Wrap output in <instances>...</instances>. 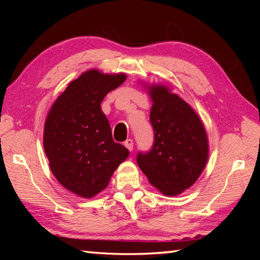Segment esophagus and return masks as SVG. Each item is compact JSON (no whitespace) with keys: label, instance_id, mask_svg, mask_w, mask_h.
Instances as JSON below:
<instances>
[{"label":"esophagus","instance_id":"34e87169","mask_svg":"<svg viewBox=\"0 0 260 260\" xmlns=\"http://www.w3.org/2000/svg\"><path fill=\"white\" fill-rule=\"evenodd\" d=\"M124 146H125L127 149H128L129 151H132V150H133V140H132V139H127V140L125 141V142H124Z\"/></svg>","mask_w":260,"mask_h":260}]
</instances>
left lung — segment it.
Returning a JSON list of instances; mask_svg holds the SVG:
<instances>
[{
  "label": "left lung",
  "instance_id": "left-lung-1",
  "mask_svg": "<svg viewBox=\"0 0 260 260\" xmlns=\"http://www.w3.org/2000/svg\"><path fill=\"white\" fill-rule=\"evenodd\" d=\"M149 93L153 144L149 151H140L136 161L153 187L175 196L191 187L204 170L208 136L196 112L169 88L151 86Z\"/></svg>",
  "mask_w": 260,
  "mask_h": 260
}]
</instances>
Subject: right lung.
I'll use <instances>...</instances> for the list:
<instances>
[{
  "label": "right lung",
  "mask_w": 260,
  "mask_h": 260,
  "mask_svg": "<svg viewBox=\"0 0 260 260\" xmlns=\"http://www.w3.org/2000/svg\"><path fill=\"white\" fill-rule=\"evenodd\" d=\"M125 80L122 73L89 70L69 83L48 113L43 147L50 170L61 186L81 197L102 191L129 155L128 149L113 141L101 109L105 95Z\"/></svg>",
  "instance_id": "obj_1"
}]
</instances>
